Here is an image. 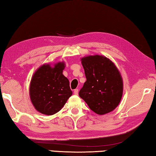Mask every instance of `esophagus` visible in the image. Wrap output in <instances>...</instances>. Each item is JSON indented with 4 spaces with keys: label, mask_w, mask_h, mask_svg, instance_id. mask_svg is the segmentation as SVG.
Masks as SVG:
<instances>
[{
    "label": "esophagus",
    "mask_w": 156,
    "mask_h": 156,
    "mask_svg": "<svg viewBox=\"0 0 156 156\" xmlns=\"http://www.w3.org/2000/svg\"><path fill=\"white\" fill-rule=\"evenodd\" d=\"M78 91H79L78 89H74V91H73V93H74L75 95H78Z\"/></svg>",
    "instance_id": "1"
}]
</instances>
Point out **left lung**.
<instances>
[{
  "mask_svg": "<svg viewBox=\"0 0 156 156\" xmlns=\"http://www.w3.org/2000/svg\"><path fill=\"white\" fill-rule=\"evenodd\" d=\"M87 80L79 96L97 114L104 115L119 105L123 83L117 67L103 56L94 55L81 58Z\"/></svg>",
  "mask_w": 156,
  "mask_h": 156,
  "instance_id": "obj_1",
  "label": "left lung"
}]
</instances>
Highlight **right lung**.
<instances>
[{"label":"right lung","mask_w":156,"mask_h":156,"mask_svg":"<svg viewBox=\"0 0 156 156\" xmlns=\"http://www.w3.org/2000/svg\"><path fill=\"white\" fill-rule=\"evenodd\" d=\"M65 62L51 67L43 65L34 73L30 87L31 101L35 109L44 115L58 112L72 95L68 79L62 74Z\"/></svg>","instance_id":"add662e5"}]
</instances>
